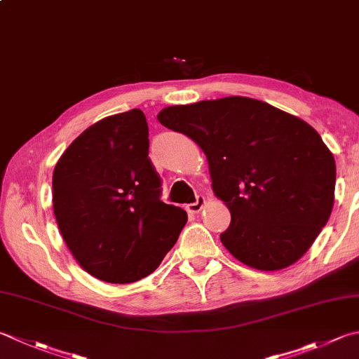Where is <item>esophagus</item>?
<instances>
[{"label": "esophagus", "mask_w": 359, "mask_h": 359, "mask_svg": "<svg viewBox=\"0 0 359 359\" xmlns=\"http://www.w3.org/2000/svg\"><path fill=\"white\" fill-rule=\"evenodd\" d=\"M203 202H205V199H203V196H202V194H198V196H196V201H194V202L188 203L187 210H188L189 213H198V212H201V210H202Z\"/></svg>", "instance_id": "esophagus-1"}]
</instances>
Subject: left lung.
Instances as JSON below:
<instances>
[{
  "mask_svg": "<svg viewBox=\"0 0 359 359\" xmlns=\"http://www.w3.org/2000/svg\"><path fill=\"white\" fill-rule=\"evenodd\" d=\"M205 152L215 194L231 221L221 233L241 263L277 271L296 263L325 227L336 165L304 119L252 97L172 105L158 114Z\"/></svg>",
  "mask_w": 359,
  "mask_h": 359,
  "instance_id": "left-lung-1",
  "label": "left lung"
}]
</instances>
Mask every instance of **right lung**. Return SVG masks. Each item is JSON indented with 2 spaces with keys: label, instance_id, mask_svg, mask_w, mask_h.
Returning <instances> with one entry per match:
<instances>
[{
  "label": "right lung",
  "instance_id": "right-lung-1",
  "mask_svg": "<svg viewBox=\"0 0 359 359\" xmlns=\"http://www.w3.org/2000/svg\"><path fill=\"white\" fill-rule=\"evenodd\" d=\"M140 109L111 115L82 132L53 174L60 233L91 276L132 283L149 276L177 241L187 212L161 201Z\"/></svg>",
  "mask_w": 359,
  "mask_h": 359
}]
</instances>
